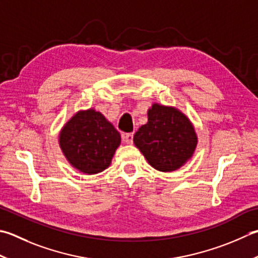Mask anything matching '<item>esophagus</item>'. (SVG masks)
Masks as SVG:
<instances>
[{
    "mask_svg": "<svg viewBox=\"0 0 258 258\" xmlns=\"http://www.w3.org/2000/svg\"><path fill=\"white\" fill-rule=\"evenodd\" d=\"M124 140H125V142L127 143V144H132L133 143V133L125 134Z\"/></svg>",
    "mask_w": 258,
    "mask_h": 258,
    "instance_id": "esophagus-1",
    "label": "esophagus"
}]
</instances>
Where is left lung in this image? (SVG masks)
<instances>
[{
    "instance_id": "obj_1",
    "label": "left lung",
    "mask_w": 258,
    "mask_h": 258,
    "mask_svg": "<svg viewBox=\"0 0 258 258\" xmlns=\"http://www.w3.org/2000/svg\"><path fill=\"white\" fill-rule=\"evenodd\" d=\"M133 142L155 170L172 172L192 158L198 138L181 110L154 103L148 110V123L134 134Z\"/></svg>"
}]
</instances>
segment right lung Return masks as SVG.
<instances>
[{
    "label": "right lung",
    "instance_id": "right-lung-1",
    "mask_svg": "<svg viewBox=\"0 0 258 258\" xmlns=\"http://www.w3.org/2000/svg\"><path fill=\"white\" fill-rule=\"evenodd\" d=\"M119 144L117 130L94 108L78 110L59 134L64 158L73 168L86 174L107 169Z\"/></svg>",
    "mask_w": 258,
    "mask_h": 258
}]
</instances>
